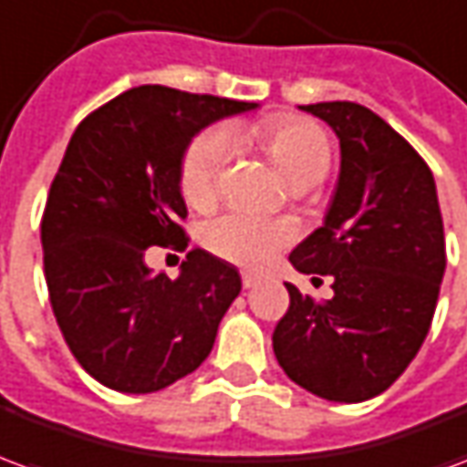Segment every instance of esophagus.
Segmentation results:
<instances>
[{
	"mask_svg": "<svg viewBox=\"0 0 467 467\" xmlns=\"http://www.w3.org/2000/svg\"><path fill=\"white\" fill-rule=\"evenodd\" d=\"M260 275H254V273H243V285L244 287H254V285H260Z\"/></svg>",
	"mask_w": 467,
	"mask_h": 467,
	"instance_id": "esophagus-1",
	"label": "esophagus"
}]
</instances>
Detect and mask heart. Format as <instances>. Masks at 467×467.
I'll list each match as a JSON object with an SVG mask.
<instances>
[{
	"label": "heart",
	"mask_w": 467,
	"mask_h": 467,
	"mask_svg": "<svg viewBox=\"0 0 467 467\" xmlns=\"http://www.w3.org/2000/svg\"><path fill=\"white\" fill-rule=\"evenodd\" d=\"M254 140L263 144L277 172H283L290 182H320L333 160L327 132L305 117H270L257 124ZM227 160L230 137L223 130H207L194 137L180 167V190L184 200L194 207L213 202ZM293 224L253 213H227L207 230L213 253L243 267H263L293 243Z\"/></svg>",
	"instance_id": "b5f03b06"
}]
</instances>
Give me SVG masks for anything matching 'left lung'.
Segmentation results:
<instances>
[{
	"instance_id": "8db88e82",
	"label": "left lung",
	"mask_w": 467,
	"mask_h": 467,
	"mask_svg": "<svg viewBox=\"0 0 467 467\" xmlns=\"http://www.w3.org/2000/svg\"><path fill=\"white\" fill-rule=\"evenodd\" d=\"M300 109L337 134L340 177L325 224L290 263L305 275H330L335 295L317 303L285 285L290 307L273 350L287 378L317 398L370 400L400 378L431 330L445 273L435 180L412 144L368 107Z\"/></svg>"
}]
</instances>
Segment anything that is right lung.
<instances>
[{
  "label": "right lung",
  "mask_w": 467,
  "mask_h": 467,
  "mask_svg": "<svg viewBox=\"0 0 467 467\" xmlns=\"http://www.w3.org/2000/svg\"><path fill=\"white\" fill-rule=\"evenodd\" d=\"M254 107L132 87L89 112L67 144L42 214L47 290L72 355L107 388L162 390L213 350L240 273L194 247L170 280L144 253L190 243L180 167L194 134Z\"/></svg>",
  "instance_id": "1"
}]
</instances>
